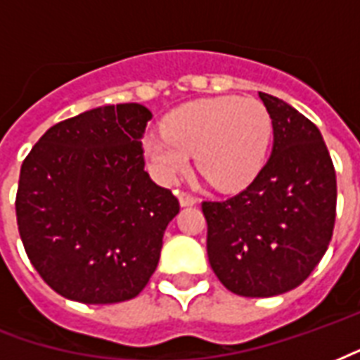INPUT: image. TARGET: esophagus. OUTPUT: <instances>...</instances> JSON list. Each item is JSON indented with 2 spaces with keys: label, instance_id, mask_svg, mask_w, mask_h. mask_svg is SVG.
<instances>
[{
  "label": "esophagus",
  "instance_id": "34e87169",
  "mask_svg": "<svg viewBox=\"0 0 360 360\" xmlns=\"http://www.w3.org/2000/svg\"><path fill=\"white\" fill-rule=\"evenodd\" d=\"M179 204L183 207L194 206V204H198V198H196V196H193V194H188V193H179Z\"/></svg>",
  "mask_w": 360,
  "mask_h": 360
}]
</instances>
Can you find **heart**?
Segmentation results:
<instances>
[{
	"label": "heart",
	"mask_w": 360,
	"mask_h": 360,
	"mask_svg": "<svg viewBox=\"0 0 360 360\" xmlns=\"http://www.w3.org/2000/svg\"><path fill=\"white\" fill-rule=\"evenodd\" d=\"M164 133H150L143 148L162 183H173L188 169L194 154L198 172L215 188L231 193L259 175L273 137V120L252 97H207L167 114Z\"/></svg>",
	"instance_id": "heart-1"
}]
</instances>
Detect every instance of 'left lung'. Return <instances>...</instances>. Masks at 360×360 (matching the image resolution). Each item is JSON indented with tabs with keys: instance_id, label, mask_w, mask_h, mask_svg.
Here are the masks:
<instances>
[{
	"instance_id": "obj_1",
	"label": "left lung",
	"mask_w": 360,
	"mask_h": 360,
	"mask_svg": "<svg viewBox=\"0 0 360 360\" xmlns=\"http://www.w3.org/2000/svg\"><path fill=\"white\" fill-rule=\"evenodd\" d=\"M273 120V153L242 193L204 202L207 259L244 297L297 288L319 265L336 221V172L319 127L294 106L259 93Z\"/></svg>"
}]
</instances>
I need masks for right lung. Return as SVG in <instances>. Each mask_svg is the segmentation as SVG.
<instances>
[{
  "instance_id": "1",
  "label": "right lung",
  "mask_w": 360,
  "mask_h": 360,
  "mask_svg": "<svg viewBox=\"0 0 360 360\" xmlns=\"http://www.w3.org/2000/svg\"><path fill=\"white\" fill-rule=\"evenodd\" d=\"M150 110L98 106L58 122L24 158L17 223L28 259L57 294L127 302L156 271L179 200L145 172Z\"/></svg>"
}]
</instances>
